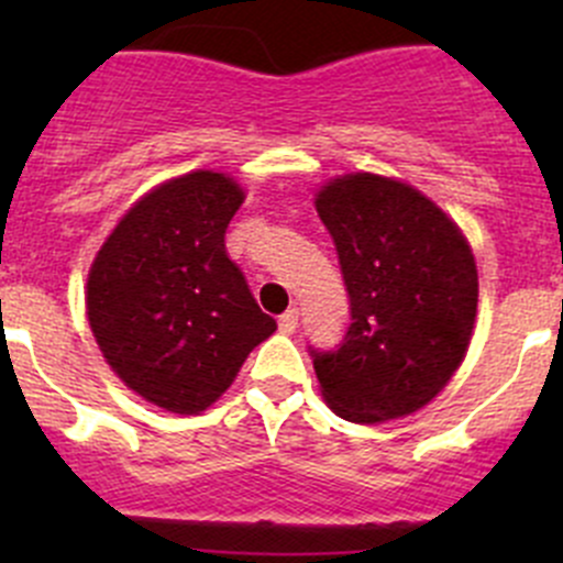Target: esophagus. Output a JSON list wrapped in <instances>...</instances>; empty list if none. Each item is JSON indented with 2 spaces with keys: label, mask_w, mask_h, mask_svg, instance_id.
<instances>
[{
  "label": "esophagus",
  "mask_w": 563,
  "mask_h": 563,
  "mask_svg": "<svg viewBox=\"0 0 563 563\" xmlns=\"http://www.w3.org/2000/svg\"><path fill=\"white\" fill-rule=\"evenodd\" d=\"M297 323H299V310L291 308V310H286V313L280 316V321H277V327H280L283 334H291L294 329H297Z\"/></svg>",
  "instance_id": "esophagus-1"
}]
</instances>
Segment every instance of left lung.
I'll return each mask as SVG.
<instances>
[{
	"instance_id": "left-lung-1",
	"label": "left lung",
	"mask_w": 563,
	"mask_h": 563,
	"mask_svg": "<svg viewBox=\"0 0 563 563\" xmlns=\"http://www.w3.org/2000/svg\"><path fill=\"white\" fill-rule=\"evenodd\" d=\"M316 209L351 310L338 349H310L323 400L360 424L419 411L455 376L474 332L468 242L430 198L387 176L332 179Z\"/></svg>"
}]
</instances>
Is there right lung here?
<instances>
[{"instance_id": "add662e5", "label": "right lung", "mask_w": 563, "mask_h": 563, "mask_svg": "<svg viewBox=\"0 0 563 563\" xmlns=\"http://www.w3.org/2000/svg\"><path fill=\"white\" fill-rule=\"evenodd\" d=\"M242 201L225 174L166 181L133 203L89 269L87 316L106 362L166 411L212 406L277 329L225 253Z\"/></svg>"}]
</instances>
